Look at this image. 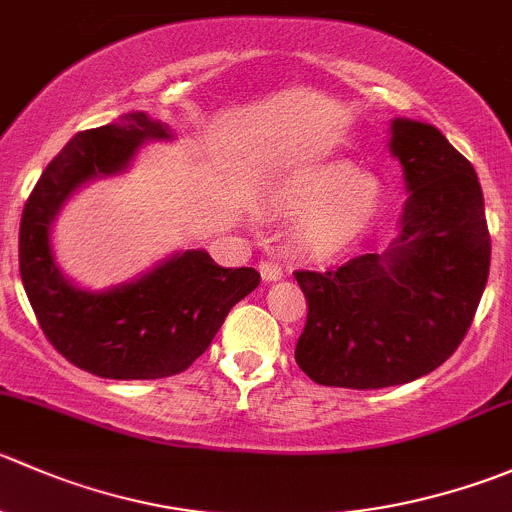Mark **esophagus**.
Returning a JSON list of instances; mask_svg holds the SVG:
<instances>
[{
  "mask_svg": "<svg viewBox=\"0 0 512 512\" xmlns=\"http://www.w3.org/2000/svg\"><path fill=\"white\" fill-rule=\"evenodd\" d=\"M260 275L265 282H277V280H282V267L277 265V262L265 260V262H260Z\"/></svg>",
  "mask_w": 512,
  "mask_h": 512,
  "instance_id": "1",
  "label": "esophagus"
}]
</instances>
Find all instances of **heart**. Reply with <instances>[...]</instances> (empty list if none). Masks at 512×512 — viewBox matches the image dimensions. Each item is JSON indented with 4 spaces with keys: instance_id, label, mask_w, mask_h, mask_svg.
Listing matches in <instances>:
<instances>
[{
    "instance_id": "heart-1",
    "label": "heart",
    "mask_w": 512,
    "mask_h": 512,
    "mask_svg": "<svg viewBox=\"0 0 512 512\" xmlns=\"http://www.w3.org/2000/svg\"><path fill=\"white\" fill-rule=\"evenodd\" d=\"M270 200L297 217L295 245L315 260H330L370 232L385 207V187L380 177L360 172L352 162L325 160L277 177Z\"/></svg>"
}]
</instances>
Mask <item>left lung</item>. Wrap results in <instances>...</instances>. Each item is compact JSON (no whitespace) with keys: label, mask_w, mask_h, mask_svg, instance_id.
<instances>
[{"label":"left lung","mask_w":512,"mask_h":512,"mask_svg":"<svg viewBox=\"0 0 512 512\" xmlns=\"http://www.w3.org/2000/svg\"><path fill=\"white\" fill-rule=\"evenodd\" d=\"M388 150L408 200L398 237L327 272H295L307 300L295 347L317 385L380 390L443 365L463 342L490 272L485 202L473 165L428 122L395 117Z\"/></svg>","instance_id":"obj_1"}]
</instances>
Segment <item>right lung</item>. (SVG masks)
<instances>
[{"mask_svg": "<svg viewBox=\"0 0 512 512\" xmlns=\"http://www.w3.org/2000/svg\"><path fill=\"white\" fill-rule=\"evenodd\" d=\"M170 124L147 112L119 114L74 135L47 165L19 225V275L39 327L72 365L107 380H157L187 370L260 285L252 267L227 270L207 250H175L122 285L87 290L54 255V222L89 182L130 170L147 142H172Z\"/></svg>", "mask_w": 512, "mask_h": 512, "instance_id": "add662e5", "label": "right lung"}]
</instances>
